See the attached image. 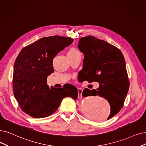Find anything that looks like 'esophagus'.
<instances>
[{"instance_id":"1","label":"esophagus","mask_w":146,"mask_h":146,"mask_svg":"<svg viewBox=\"0 0 146 146\" xmlns=\"http://www.w3.org/2000/svg\"><path fill=\"white\" fill-rule=\"evenodd\" d=\"M78 98H80L82 97V90L80 88L78 89Z\"/></svg>"}]
</instances>
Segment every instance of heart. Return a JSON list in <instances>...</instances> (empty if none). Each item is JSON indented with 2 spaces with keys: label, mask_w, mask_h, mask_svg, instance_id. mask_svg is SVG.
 Returning <instances> with one entry per match:
<instances>
[{
  "label": "heart",
  "mask_w": 146,
  "mask_h": 146,
  "mask_svg": "<svg viewBox=\"0 0 146 146\" xmlns=\"http://www.w3.org/2000/svg\"><path fill=\"white\" fill-rule=\"evenodd\" d=\"M79 52L78 51V50L76 49L75 48H72L70 49V50L68 51V55H74V54H77V53H78Z\"/></svg>",
  "instance_id": "1"
}]
</instances>
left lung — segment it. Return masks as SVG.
Segmentation results:
<instances>
[{"label":"left lung","mask_w":146,"mask_h":146,"mask_svg":"<svg viewBox=\"0 0 146 146\" xmlns=\"http://www.w3.org/2000/svg\"><path fill=\"white\" fill-rule=\"evenodd\" d=\"M78 48L84 54L78 80L99 83L97 90L85 88L82 97L98 96L106 98L110 106L109 119L122 109L129 90L124 56L117 48L92 36L80 38Z\"/></svg>","instance_id":"1"}]
</instances>
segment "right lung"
I'll return each instance as SVG.
<instances>
[{
	"label": "right lung",
	"mask_w": 146,
	"mask_h": 146,
	"mask_svg": "<svg viewBox=\"0 0 146 146\" xmlns=\"http://www.w3.org/2000/svg\"><path fill=\"white\" fill-rule=\"evenodd\" d=\"M71 37H45L19 53L14 63L13 90L21 109L35 118L49 116L58 109L67 97H78L76 87L54 88L47 85V78L54 73L55 56L73 43Z\"/></svg>",
	"instance_id": "right-lung-1"
}]
</instances>
